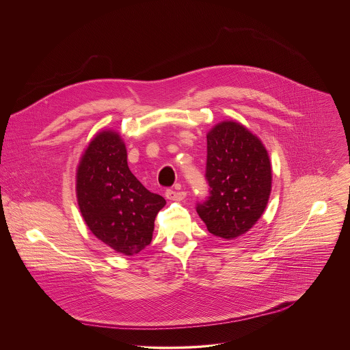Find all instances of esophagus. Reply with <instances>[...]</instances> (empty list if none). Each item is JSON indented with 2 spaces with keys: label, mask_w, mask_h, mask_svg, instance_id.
<instances>
[{
  "label": "esophagus",
  "mask_w": 350,
  "mask_h": 350,
  "mask_svg": "<svg viewBox=\"0 0 350 350\" xmlns=\"http://www.w3.org/2000/svg\"><path fill=\"white\" fill-rule=\"evenodd\" d=\"M165 197L170 200H182L186 198V193L185 191H175L172 189H167L165 190Z\"/></svg>",
  "instance_id": "esophagus-1"
}]
</instances>
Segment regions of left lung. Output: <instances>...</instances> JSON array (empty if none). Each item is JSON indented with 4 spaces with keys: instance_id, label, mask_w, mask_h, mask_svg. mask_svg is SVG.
<instances>
[{
    "instance_id": "1",
    "label": "left lung",
    "mask_w": 350,
    "mask_h": 350,
    "mask_svg": "<svg viewBox=\"0 0 350 350\" xmlns=\"http://www.w3.org/2000/svg\"><path fill=\"white\" fill-rule=\"evenodd\" d=\"M206 183L208 197L197 203L207 230L233 240L257 222L268 203L272 171L261 142L234 121L207 133Z\"/></svg>"
}]
</instances>
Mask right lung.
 I'll return each mask as SVG.
<instances>
[{"instance_id": "add662e5", "label": "right lung", "mask_w": 350, "mask_h": 350, "mask_svg": "<svg viewBox=\"0 0 350 350\" xmlns=\"http://www.w3.org/2000/svg\"><path fill=\"white\" fill-rule=\"evenodd\" d=\"M77 197L85 222L111 250L132 256L150 245L154 218L165 200L131 172L116 132H100L85 150L77 174Z\"/></svg>"}]
</instances>
